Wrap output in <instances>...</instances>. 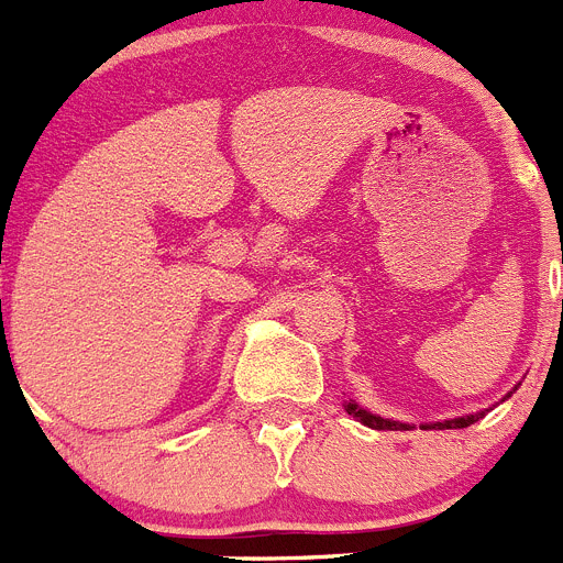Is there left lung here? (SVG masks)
I'll use <instances>...</instances> for the list:
<instances>
[{
	"label": "left lung",
	"mask_w": 563,
	"mask_h": 563,
	"mask_svg": "<svg viewBox=\"0 0 563 563\" xmlns=\"http://www.w3.org/2000/svg\"><path fill=\"white\" fill-rule=\"evenodd\" d=\"M512 393H516V387H512V390L507 393L504 398H510ZM344 410H347L355 421H362L364 427H373V430H412V424H405V421L384 419V416H376V412L364 410L362 405H355L353 398H350V401H344ZM478 419H484V410L470 412V416H459V419H444V421H432V424H421V430H464V427L475 424Z\"/></svg>",
	"instance_id": "8db88e82"
}]
</instances>
